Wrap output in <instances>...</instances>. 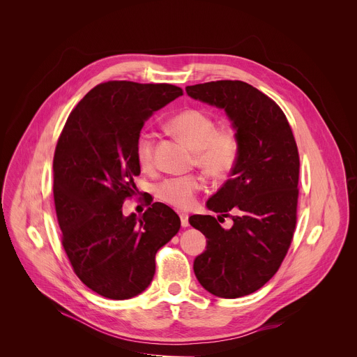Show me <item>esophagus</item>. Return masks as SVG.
<instances>
[{"mask_svg":"<svg viewBox=\"0 0 357 357\" xmlns=\"http://www.w3.org/2000/svg\"><path fill=\"white\" fill-rule=\"evenodd\" d=\"M179 218H181V225H182V227H188V226H189V218H188L186 215H181Z\"/></svg>","mask_w":357,"mask_h":357,"instance_id":"34e87169","label":"esophagus"}]
</instances>
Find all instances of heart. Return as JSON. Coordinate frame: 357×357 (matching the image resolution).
<instances>
[{
  "label": "heart",
  "instance_id": "heart-1",
  "mask_svg": "<svg viewBox=\"0 0 357 357\" xmlns=\"http://www.w3.org/2000/svg\"><path fill=\"white\" fill-rule=\"evenodd\" d=\"M168 130L193 149V165L213 179H226L240 158V138L233 128H216V120L200 109H186L168 121ZM135 158L145 172L157 169L154 134L141 131L135 141ZM205 179L200 175L169 178L157 186V197L178 211H189Z\"/></svg>",
  "mask_w": 357,
  "mask_h": 357
}]
</instances>
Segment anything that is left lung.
Listing matches in <instances>:
<instances>
[{
	"mask_svg": "<svg viewBox=\"0 0 357 357\" xmlns=\"http://www.w3.org/2000/svg\"><path fill=\"white\" fill-rule=\"evenodd\" d=\"M186 93L225 109L240 138L230 179L208 200L220 216L193 215L190 226L208 238L195 259L202 287L220 298L256 292L281 267L296 227L299 154L291 126L273 98L240 80L188 86ZM234 220L230 229L218 223Z\"/></svg>",
	"mask_w": 357,
	"mask_h": 357,
	"instance_id": "obj_1",
	"label": "left lung"
}]
</instances>
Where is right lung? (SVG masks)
<instances>
[{
  "mask_svg": "<svg viewBox=\"0 0 357 357\" xmlns=\"http://www.w3.org/2000/svg\"><path fill=\"white\" fill-rule=\"evenodd\" d=\"M183 90L168 83L110 80L93 87L69 114L54 155V200L62 245L75 274L110 299L141 294L155 254L181 229L161 202L124 216L139 175L135 141L145 120Z\"/></svg>",
  "mask_w": 357,
  "mask_h": 357,
  "instance_id": "obj_1",
  "label": "right lung"
}]
</instances>
